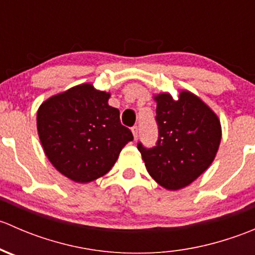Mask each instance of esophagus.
<instances>
[{
	"mask_svg": "<svg viewBox=\"0 0 255 255\" xmlns=\"http://www.w3.org/2000/svg\"><path fill=\"white\" fill-rule=\"evenodd\" d=\"M132 133H133V137H134V139H137V138H138V127H137V126H133Z\"/></svg>",
	"mask_w": 255,
	"mask_h": 255,
	"instance_id": "1",
	"label": "esophagus"
}]
</instances>
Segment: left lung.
Wrapping results in <instances>:
<instances>
[{
    "label": "left lung",
    "instance_id": "8db88e82",
    "mask_svg": "<svg viewBox=\"0 0 255 255\" xmlns=\"http://www.w3.org/2000/svg\"><path fill=\"white\" fill-rule=\"evenodd\" d=\"M158 140L151 148L137 144L150 176L168 190L191 184L211 165L221 142L217 116L199 97L180 92L155 97Z\"/></svg>",
    "mask_w": 255,
    "mask_h": 255
}]
</instances>
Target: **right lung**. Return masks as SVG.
I'll use <instances>...</instances> for the list:
<instances>
[{"label": "right lung", "instance_id": "obj_1", "mask_svg": "<svg viewBox=\"0 0 255 255\" xmlns=\"http://www.w3.org/2000/svg\"><path fill=\"white\" fill-rule=\"evenodd\" d=\"M110 94L90 84L50 97L38 110L40 143L50 163L76 182H90L109 173L121 150L133 140Z\"/></svg>", "mask_w": 255, "mask_h": 255}]
</instances>
